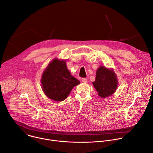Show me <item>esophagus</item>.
<instances>
[{
    "label": "esophagus",
    "mask_w": 153,
    "mask_h": 153,
    "mask_svg": "<svg viewBox=\"0 0 153 153\" xmlns=\"http://www.w3.org/2000/svg\"><path fill=\"white\" fill-rule=\"evenodd\" d=\"M82 81L83 82H84V83H86L87 81H88V80H87V79H86V78H82Z\"/></svg>",
    "instance_id": "esophagus-1"
}]
</instances>
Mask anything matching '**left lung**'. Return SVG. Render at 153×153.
I'll return each instance as SVG.
<instances>
[{"label": "left lung", "instance_id": "8db88e82", "mask_svg": "<svg viewBox=\"0 0 153 153\" xmlns=\"http://www.w3.org/2000/svg\"><path fill=\"white\" fill-rule=\"evenodd\" d=\"M93 84L98 94L102 98L110 96L116 90L117 79L114 73L101 66L96 72V77Z\"/></svg>", "mask_w": 153, "mask_h": 153}]
</instances>
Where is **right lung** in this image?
Segmentation results:
<instances>
[{
	"instance_id": "add662e5",
	"label": "right lung",
	"mask_w": 153,
	"mask_h": 153,
	"mask_svg": "<svg viewBox=\"0 0 153 153\" xmlns=\"http://www.w3.org/2000/svg\"><path fill=\"white\" fill-rule=\"evenodd\" d=\"M41 82L46 96L56 101L64 100L73 87L80 83L79 80L71 75L65 61L57 59L48 65L43 73Z\"/></svg>"
}]
</instances>
